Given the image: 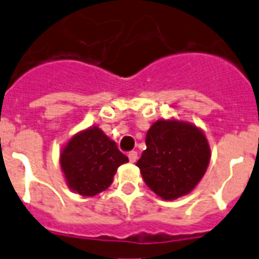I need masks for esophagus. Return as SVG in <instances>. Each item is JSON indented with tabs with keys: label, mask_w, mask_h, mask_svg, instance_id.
<instances>
[{
	"label": "esophagus",
	"mask_w": 259,
	"mask_h": 259,
	"mask_svg": "<svg viewBox=\"0 0 259 259\" xmlns=\"http://www.w3.org/2000/svg\"><path fill=\"white\" fill-rule=\"evenodd\" d=\"M128 158H130V162H131V163H135V162L137 161V152H134V150L128 153Z\"/></svg>",
	"instance_id": "34e87169"
}]
</instances>
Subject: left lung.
<instances>
[{
    "mask_svg": "<svg viewBox=\"0 0 259 259\" xmlns=\"http://www.w3.org/2000/svg\"><path fill=\"white\" fill-rule=\"evenodd\" d=\"M146 149L136 166L145 184L166 201L189 194L210 163L209 141L201 128L180 119H159L146 132Z\"/></svg>",
    "mask_w": 259,
    "mask_h": 259,
    "instance_id": "8db88e82",
    "label": "left lung"
}]
</instances>
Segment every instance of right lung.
Returning a JSON list of instances; mask_svg holds the SVG:
<instances>
[{
    "label": "right lung",
    "mask_w": 259,
    "mask_h": 259,
    "mask_svg": "<svg viewBox=\"0 0 259 259\" xmlns=\"http://www.w3.org/2000/svg\"><path fill=\"white\" fill-rule=\"evenodd\" d=\"M128 158L97 125L76 132L59 153L66 184L75 193L93 197L109 188L118 167Z\"/></svg>",
    "instance_id": "add662e5"
}]
</instances>
